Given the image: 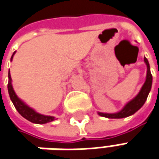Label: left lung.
<instances>
[{"label": "left lung", "instance_id": "obj_1", "mask_svg": "<svg viewBox=\"0 0 159 159\" xmlns=\"http://www.w3.org/2000/svg\"><path fill=\"white\" fill-rule=\"evenodd\" d=\"M144 62L147 66V74H146V79L143 85L142 86L141 90L138 94L134 97L133 99L129 101L124 107L117 112L114 113H107V112H98V115L102 117L108 118V119H121V118L129 117L130 115H133L134 113L137 112L141 107L144 105L145 101L147 100L148 95L151 90L152 85V75L151 73L150 64L148 60L144 57Z\"/></svg>", "mask_w": 159, "mask_h": 159}]
</instances>
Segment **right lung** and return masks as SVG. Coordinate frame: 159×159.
I'll return each mask as SVG.
<instances>
[{"label": "right lung", "instance_id": "1", "mask_svg": "<svg viewBox=\"0 0 159 159\" xmlns=\"http://www.w3.org/2000/svg\"><path fill=\"white\" fill-rule=\"evenodd\" d=\"M15 53H16V52H14V53L11 56V59H10L11 61L13 60ZM8 94H9V98H10V99H11V101L13 103V105L16 107V109L17 110V112H19L23 117L25 118L26 120H28L29 121L36 124H46L47 122L53 121L55 120V118L53 117V116L44 115V114L37 112L34 109H32L28 105H26L23 100L20 99L19 98L17 97V95L16 94L14 89H13L12 79H11V75H10L9 71H8Z\"/></svg>", "mask_w": 159, "mask_h": 159}]
</instances>
